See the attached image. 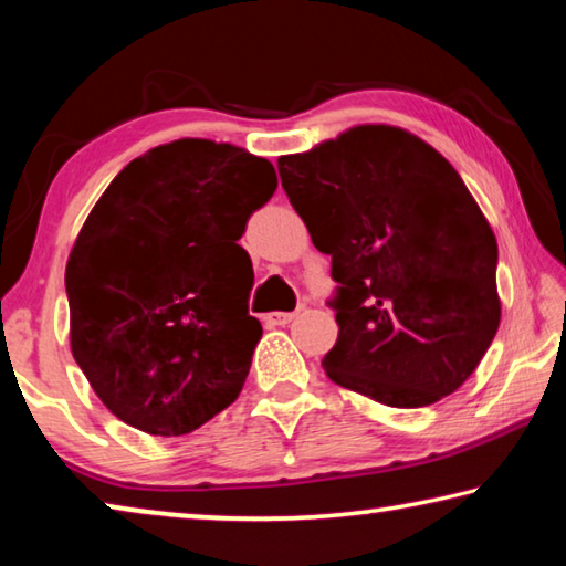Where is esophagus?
Here are the masks:
<instances>
[{
    "label": "esophagus",
    "mask_w": 566,
    "mask_h": 566,
    "mask_svg": "<svg viewBox=\"0 0 566 566\" xmlns=\"http://www.w3.org/2000/svg\"><path fill=\"white\" fill-rule=\"evenodd\" d=\"M294 317H296L294 312H272V314H266L264 322L270 324V327H286V324L294 322Z\"/></svg>",
    "instance_id": "esophagus-1"
}]
</instances>
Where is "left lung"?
<instances>
[{
  "instance_id": "1",
  "label": "left lung",
  "mask_w": 566,
  "mask_h": 566,
  "mask_svg": "<svg viewBox=\"0 0 566 566\" xmlns=\"http://www.w3.org/2000/svg\"><path fill=\"white\" fill-rule=\"evenodd\" d=\"M282 187L332 256L337 385L415 409L452 395L500 327L496 239L457 169L385 124L280 157Z\"/></svg>"
}]
</instances>
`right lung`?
Instances as JSON below:
<instances>
[{
    "label": "right lung",
    "mask_w": 566,
    "mask_h": 566,
    "mask_svg": "<svg viewBox=\"0 0 566 566\" xmlns=\"http://www.w3.org/2000/svg\"><path fill=\"white\" fill-rule=\"evenodd\" d=\"M270 161L179 139L129 161L66 262L74 361L127 424L189 434L239 397L262 324L237 242L270 202Z\"/></svg>",
    "instance_id": "right-lung-1"
}]
</instances>
